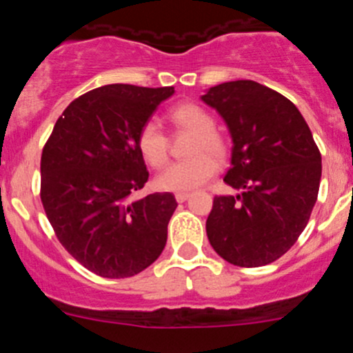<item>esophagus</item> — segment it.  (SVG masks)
<instances>
[{
  "label": "esophagus",
  "mask_w": 353,
  "mask_h": 353,
  "mask_svg": "<svg viewBox=\"0 0 353 353\" xmlns=\"http://www.w3.org/2000/svg\"><path fill=\"white\" fill-rule=\"evenodd\" d=\"M174 198H176V201H179V203H183V201L189 198V192H176V194H174Z\"/></svg>",
  "instance_id": "1"
}]
</instances>
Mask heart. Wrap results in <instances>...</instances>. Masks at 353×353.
Returning a JSON list of instances; mask_svg holds the SVG:
<instances>
[{"instance_id": "heart-1", "label": "heart", "mask_w": 353, "mask_h": 353, "mask_svg": "<svg viewBox=\"0 0 353 353\" xmlns=\"http://www.w3.org/2000/svg\"><path fill=\"white\" fill-rule=\"evenodd\" d=\"M170 120L179 129L194 134L187 154L192 157L174 162L157 176V187L162 191L183 192L203 185L217 173V161L228 155L226 139L215 130V120L201 105L185 102L174 105L170 111ZM136 146L148 166L162 168L170 157V139L157 121L148 120L136 136Z\"/></svg>"}]
</instances>
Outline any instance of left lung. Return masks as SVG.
<instances>
[{"mask_svg":"<svg viewBox=\"0 0 353 353\" xmlns=\"http://www.w3.org/2000/svg\"><path fill=\"white\" fill-rule=\"evenodd\" d=\"M201 101L232 134L224 182L239 191L214 198L210 245L239 267L272 263L297 242L316 203L322 155L313 134L292 101L254 81L217 84Z\"/></svg>","mask_w":353,"mask_h":353,"instance_id":"obj_1","label":"left lung"}]
</instances>
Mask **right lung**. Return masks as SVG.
Segmentation results:
<instances>
[{
  "mask_svg": "<svg viewBox=\"0 0 353 353\" xmlns=\"http://www.w3.org/2000/svg\"><path fill=\"white\" fill-rule=\"evenodd\" d=\"M173 86L108 84L77 97L40 159V199L60 244L93 274L130 277L161 256L176 208L171 192L138 201L148 180L138 130Z\"/></svg>",
  "mask_w": 353,
  "mask_h": 353,
  "instance_id": "obj_1",
  "label": "right lung"
}]
</instances>
